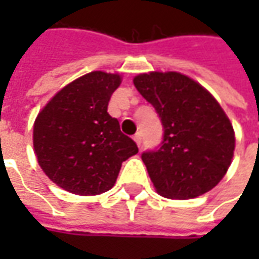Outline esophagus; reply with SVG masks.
<instances>
[{"instance_id": "obj_1", "label": "esophagus", "mask_w": 259, "mask_h": 259, "mask_svg": "<svg viewBox=\"0 0 259 259\" xmlns=\"http://www.w3.org/2000/svg\"><path fill=\"white\" fill-rule=\"evenodd\" d=\"M134 141L137 143L138 147H141V143H143V135H141V133H137V134L134 135Z\"/></svg>"}]
</instances>
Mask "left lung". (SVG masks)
Segmentation results:
<instances>
[{"label":"left lung","mask_w":259,"mask_h":259,"mask_svg":"<svg viewBox=\"0 0 259 259\" xmlns=\"http://www.w3.org/2000/svg\"><path fill=\"white\" fill-rule=\"evenodd\" d=\"M134 85L154 106L164 130L160 147L141 154L157 193L186 200L212 190L235 150L234 128L221 105L177 72L143 73Z\"/></svg>","instance_id":"obj_1"}]
</instances>
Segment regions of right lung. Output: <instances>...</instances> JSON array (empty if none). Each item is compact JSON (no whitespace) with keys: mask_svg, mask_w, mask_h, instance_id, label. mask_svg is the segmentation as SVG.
Returning <instances> with one entry per match:
<instances>
[{"mask_svg":"<svg viewBox=\"0 0 259 259\" xmlns=\"http://www.w3.org/2000/svg\"><path fill=\"white\" fill-rule=\"evenodd\" d=\"M119 85L116 73L91 72L59 91L35 118L37 161L53 183L70 193L108 192L122 161L138 153L118 119L108 114Z\"/></svg>","mask_w":259,"mask_h":259,"instance_id":"1","label":"right lung"}]
</instances>
